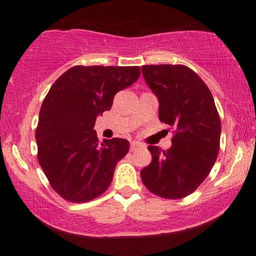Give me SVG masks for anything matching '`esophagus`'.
<instances>
[{
  "instance_id": "obj_1",
  "label": "esophagus",
  "mask_w": 256,
  "mask_h": 256,
  "mask_svg": "<svg viewBox=\"0 0 256 256\" xmlns=\"http://www.w3.org/2000/svg\"><path fill=\"white\" fill-rule=\"evenodd\" d=\"M140 148H142V146H140V143H137V142H131V146H130L131 152L138 150V149H140Z\"/></svg>"
}]
</instances>
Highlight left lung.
<instances>
[{
    "mask_svg": "<svg viewBox=\"0 0 256 256\" xmlns=\"http://www.w3.org/2000/svg\"><path fill=\"white\" fill-rule=\"evenodd\" d=\"M146 85L158 100V119L174 128L167 150L149 146L152 162L140 171L146 189L182 198L201 185L218 158L222 122L204 82L183 64L142 66Z\"/></svg>",
    "mask_w": 256,
    "mask_h": 256,
    "instance_id": "1",
    "label": "left lung"
}]
</instances>
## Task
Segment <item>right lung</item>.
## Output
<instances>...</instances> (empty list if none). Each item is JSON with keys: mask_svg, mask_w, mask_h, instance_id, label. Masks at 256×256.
I'll return each mask as SVG.
<instances>
[{"mask_svg": "<svg viewBox=\"0 0 256 256\" xmlns=\"http://www.w3.org/2000/svg\"><path fill=\"white\" fill-rule=\"evenodd\" d=\"M140 74L138 66H74L52 85L40 107L36 142L38 162L61 198L88 202L108 189L130 143L122 138L100 143L94 126L110 110L116 94Z\"/></svg>", "mask_w": 256, "mask_h": 256, "instance_id": "obj_1", "label": "right lung"}]
</instances>
